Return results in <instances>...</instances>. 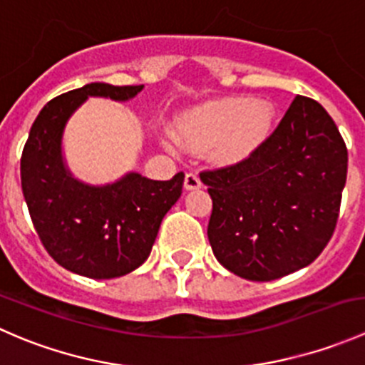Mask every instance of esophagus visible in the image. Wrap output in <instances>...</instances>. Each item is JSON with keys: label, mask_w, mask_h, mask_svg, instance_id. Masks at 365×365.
<instances>
[{"label": "esophagus", "mask_w": 365, "mask_h": 365, "mask_svg": "<svg viewBox=\"0 0 365 365\" xmlns=\"http://www.w3.org/2000/svg\"><path fill=\"white\" fill-rule=\"evenodd\" d=\"M201 185H203V183H201V178L197 173H187L185 175V189L187 190L200 189Z\"/></svg>", "instance_id": "1"}]
</instances>
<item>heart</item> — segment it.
<instances>
[{"instance_id":"b5f03b06","label":"heart","mask_w":365,"mask_h":365,"mask_svg":"<svg viewBox=\"0 0 365 365\" xmlns=\"http://www.w3.org/2000/svg\"><path fill=\"white\" fill-rule=\"evenodd\" d=\"M270 106L251 98H222L183 114L178 121L180 141L194 150L215 145L224 162L247 159L270 132Z\"/></svg>"}]
</instances>
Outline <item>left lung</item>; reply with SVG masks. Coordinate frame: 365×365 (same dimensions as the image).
Here are the masks:
<instances>
[{"label":"left lung","mask_w":365,"mask_h":365,"mask_svg":"<svg viewBox=\"0 0 365 365\" xmlns=\"http://www.w3.org/2000/svg\"><path fill=\"white\" fill-rule=\"evenodd\" d=\"M348 150L330 114L297 95L244 160L205 169L217 261L247 281H274L311 264L339 219Z\"/></svg>","instance_id":"left-lung-1"}]
</instances>
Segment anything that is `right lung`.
<instances>
[{"instance_id": "1", "label": "right lung", "mask_w": 365, "mask_h": 365, "mask_svg": "<svg viewBox=\"0 0 365 365\" xmlns=\"http://www.w3.org/2000/svg\"><path fill=\"white\" fill-rule=\"evenodd\" d=\"M139 86L91 83L43 106L21 157V185L36 235L49 256L73 274L114 279L150 256L162 219L182 196L183 175L148 180L130 173L106 187H88L68 175L61 159V132L88 97L127 101Z\"/></svg>"}]
</instances>
